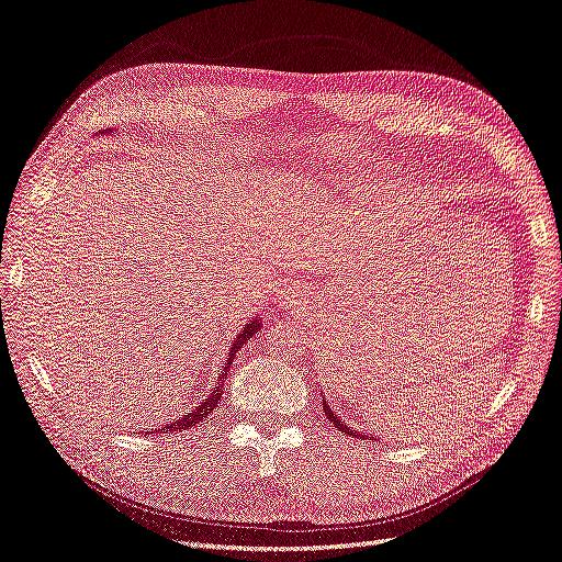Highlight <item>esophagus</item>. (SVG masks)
<instances>
[{"label": "esophagus", "mask_w": 562, "mask_h": 562, "mask_svg": "<svg viewBox=\"0 0 562 562\" xmlns=\"http://www.w3.org/2000/svg\"><path fill=\"white\" fill-rule=\"evenodd\" d=\"M282 303H284L286 307H296V305H301V294H299V292H286V296L282 299Z\"/></svg>", "instance_id": "34e87169"}]
</instances>
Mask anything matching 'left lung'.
I'll return each instance as SVG.
<instances>
[{
  "mask_svg": "<svg viewBox=\"0 0 562 562\" xmlns=\"http://www.w3.org/2000/svg\"><path fill=\"white\" fill-rule=\"evenodd\" d=\"M322 405H324V412H326V417L330 419V422H334V426L338 428V430H342V432H347V435H355V438H363V435L359 432V430H351L347 424H342V419L340 417H336V414H334V409H330L328 407V403L326 401H322Z\"/></svg>",
  "mask_w": 562,
  "mask_h": 562,
  "instance_id": "8db88e82",
  "label": "left lung"
}]
</instances>
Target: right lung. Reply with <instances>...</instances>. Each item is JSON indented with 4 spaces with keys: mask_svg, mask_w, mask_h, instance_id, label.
<instances>
[{
    "mask_svg": "<svg viewBox=\"0 0 562 562\" xmlns=\"http://www.w3.org/2000/svg\"><path fill=\"white\" fill-rule=\"evenodd\" d=\"M257 330H261V322L259 319H252L249 324H245V328L240 330L238 334V338L234 340V347H232V355H228V361L224 363V368H222V378L217 380V386L207 393L205 396V401L196 407V409H192V412H187L184 417H180V419H176L173 424H166L164 428H159V430H184V428H192V426H196V424H201V422H205L207 417H211V412L217 407V403H220V398H222V386H224V382L228 380L226 375H228V370H232V363H234V355L236 351L252 338ZM157 430V428H155Z\"/></svg>",
    "mask_w": 562,
    "mask_h": 562,
    "instance_id": "obj_1",
    "label": "right lung"
}]
</instances>
